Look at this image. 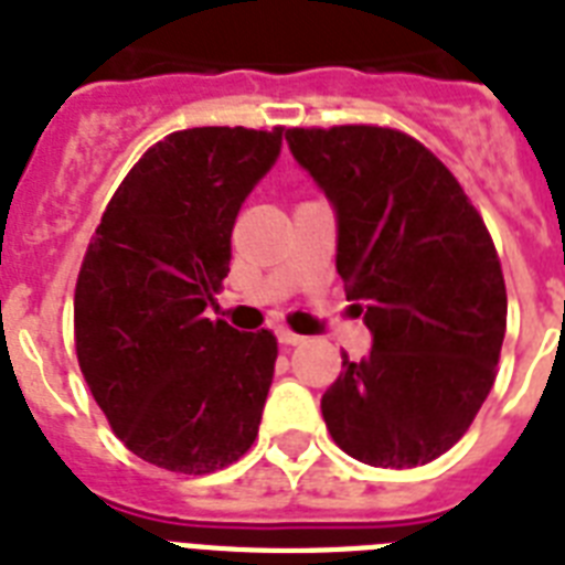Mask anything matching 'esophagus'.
I'll list each match as a JSON object with an SVG mask.
<instances>
[{"mask_svg":"<svg viewBox=\"0 0 565 565\" xmlns=\"http://www.w3.org/2000/svg\"><path fill=\"white\" fill-rule=\"evenodd\" d=\"M278 340H281L284 345H299V343H305V337L296 334V331H290V328H278Z\"/></svg>","mask_w":565,"mask_h":565,"instance_id":"obj_1","label":"esophagus"}]
</instances>
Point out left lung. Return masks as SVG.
Instances as JSON below:
<instances>
[{"mask_svg": "<svg viewBox=\"0 0 565 565\" xmlns=\"http://www.w3.org/2000/svg\"><path fill=\"white\" fill-rule=\"evenodd\" d=\"M337 207V273L363 301L366 361L343 358L322 416L345 455L411 469L446 455L495 381L508 290L483 216L446 163L386 126L287 128Z\"/></svg>", "mask_w": 565, "mask_h": 565, "instance_id": "1", "label": "left lung"}]
</instances>
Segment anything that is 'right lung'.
<instances>
[{"instance_id": "obj_1", "label": "right lung", "mask_w": 565, "mask_h": 565, "mask_svg": "<svg viewBox=\"0 0 565 565\" xmlns=\"http://www.w3.org/2000/svg\"><path fill=\"white\" fill-rule=\"evenodd\" d=\"M284 128L204 126L149 146L102 213L75 281V354L110 430L146 463L207 475L237 463L275 375L273 331L204 308L231 264L243 199Z\"/></svg>"}]
</instances>
